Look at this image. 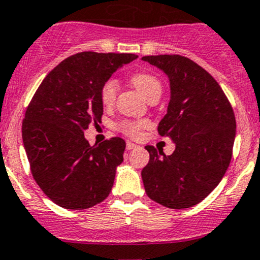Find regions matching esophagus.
Wrapping results in <instances>:
<instances>
[{"instance_id":"obj_1","label":"esophagus","mask_w":260,"mask_h":260,"mask_svg":"<svg viewBox=\"0 0 260 260\" xmlns=\"http://www.w3.org/2000/svg\"><path fill=\"white\" fill-rule=\"evenodd\" d=\"M136 147H138V146L136 145V143L129 142V141H127V143H125V148H127V150H133V148Z\"/></svg>"}]
</instances>
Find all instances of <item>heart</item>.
<instances>
[{"mask_svg": "<svg viewBox=\"0 0 260 260\" xmlns=\"http://www.w3.org/2000/svg\"><path fill=\"white\" fill-rule=\"evenodd\" d=\"M133 86L146 98L150 99L152 96H160L162 91V85L160 80L152 74L148 72H138L131 77ZM118 91H119V84L115 79L105 80L100 87V100L105 107H112L117 100ZM148 125V122L145 119H123L117 124L118 131L128 137H138L141 131L145 129Z\"/></svg>", "mask_w": 260, "mask_h": 260, "instance_id": "heart-1", "label": "heart"}]
</instances>
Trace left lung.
I'll return each mask as SVG.
<instances>
[{"instance_id":"left-lung-1","label":"left lung","mask_w":260,"mask_h":260,"mask_svg":"<svg viewBox=\"0 0 260 260\" xmlns=\"http://www.w3.org/2000/svg\"><path fill=\"white\" fill-rule=\"evenodd\" d=\"M170 80L168 113L158 135L175 143L166 156L146 146L150 161L142 169L146 194L173 210L202 202L225 175L236 133L233 107L218 82L205 69L179 54L146 55Z\"/></svg>"}]
</instances>
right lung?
<instances>
[{
	"label": "right lung",
	"mask_w": 260,
	"mask_h": 260,
	"mask_svg": "<svg viewBox=\"0 0 260 260\" xmlns=\"http://www.w3.org/2000/svg\"><path fill=\"white\" fill-rule=\"evenodd\" d=\"M131 53L81 52L45 76L22 120V142L32 178L55 205L86 210L109 196L124 140L112 137L90 146L84 132L102 122L100 87Z\"/></svg>",
	"instance_id": "1"
}]
</instances>
